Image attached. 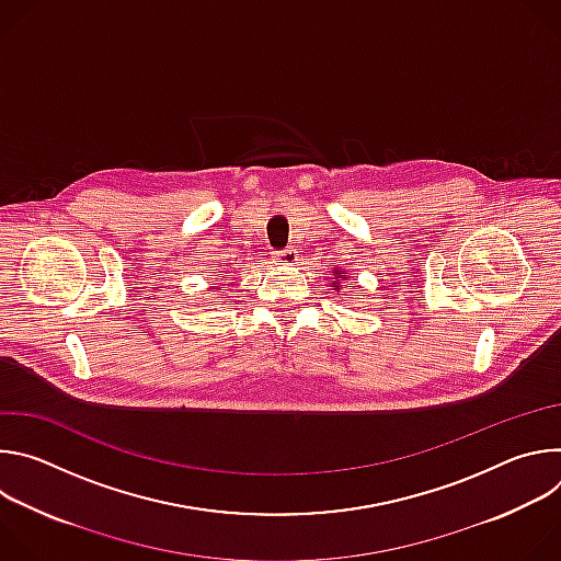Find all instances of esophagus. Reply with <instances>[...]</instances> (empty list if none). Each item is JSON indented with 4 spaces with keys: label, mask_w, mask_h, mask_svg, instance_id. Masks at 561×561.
<instances>
[{
    "label": "esophagus",
    "mask_w": 561,
    "mask_h": 561,
    "mask_svg": "<svg viewBox=\"0 0 561 561\" xmlns=\"http://www.w3.org/2000/svg\"><path fill=\"white\" fill-rule=\"evenodd\" d=\"M275 262H277L279 266H293V264L297 262V255H295L293 251H277V253H275Z\"/></svg>",
    "instance_id": "obj_1"
}]
</instances>
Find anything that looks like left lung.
Here are the masks:
<instances>
[{
  "label": "left lung",
  "instance_id": "1",
  "mask_svg": "<svg viewBox=\"0 0 561 561\" xmlns=\"http://www.w3.org/2000/svg\"><path fill=\"white\" fill-rule=\"evenodd\" d=\"M333 275H335L333 279H337V282H340V279H346V273H344V271H340V268H337V271H333ZM335 288L340 290V286H337V284H335Z\"/></svg>",
  "mask_w": 561,
  "mask_h": 561
}]
</instances>
